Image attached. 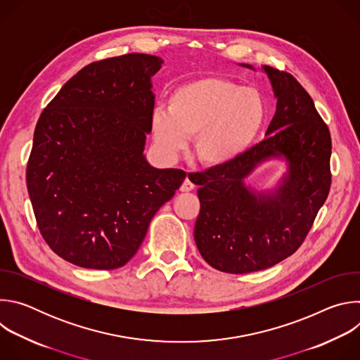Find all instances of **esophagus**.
<instances>
[{"label":"esophagus","mask_w":360,"mask_h":360,"mask_svg":"<svg viewBox=\"0 0 360 360\" xmlns=\"http://www.w3.org/2000/svg\"><path fill=\"white\" fill-rule=\"evenodd\" d=\"M193 189H195V185H193V182H192L189 178H186V179L182 182L181 188H179L181 192H191V191H193Z\"/></svg>","instance_id":"34e87169"}]
</instances>
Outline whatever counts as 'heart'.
<instances>
[{"label":"heart","instance_id":"heart-1","mask_svg":"<svg viewBox=\"0 0 360 360\" xmlns=\"http://www.w3.org/2000/svg\"><path fill=\"white\" fill-rule=\"evenodd\" d=\"M262 95L219 77H200L178 85L168 110L152 115L153 139L167 157L193 142V158L207 168L235 162L250 146L265 121Z\"/></svg>","mask_w":360,"mask_h":360}]
</instances>
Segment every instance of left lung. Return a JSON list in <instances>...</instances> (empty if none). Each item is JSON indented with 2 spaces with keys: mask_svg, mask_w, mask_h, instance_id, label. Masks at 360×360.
<instances>
[{
  "mask_svg": "<svg viewBox=\"0 0 360 360\" xmlns=\"http://www.w3.org/2000/svg\"><path fill=\"white\" fill-rule=\"evenodd\" d=\"M262 71L276 98L266 138L235 162L193 176L200 202L195 243L205 261L226 274L262 271L296 252L330 188V134L312 98L290 74L268 65ZM271 160L285 164L272 188L245 182Z\"/></svg>",
  "mask_w": 360,
  "mask_h": 360,
  "instance_id": "left-lung-1",
  "label": "left lung"
}]
</instances>
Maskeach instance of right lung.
<instances>
[{"instance_id":"1","label":"right lung","mask_w":360,"mask_h":360,"mask_svg":"<svg viewBox=\"0 0 360 360\" xmlns=\"http://www.w3.org/2000/svg\"><path fill=\"white\" fill-rule=\"evenodd\" d=\"M162 64L148 54L92 63L37 122L30 199L45 242L77 266H124L186 176L153 168L143 153L155 105L150 79Z\"/></svg>"}]
</instances>
